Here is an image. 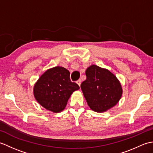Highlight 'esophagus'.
Masks as SVG:
<instances>
[{
  "label": "esophagus",
  "mask_w": 153,
  "mask_h": 153,
  "mask_svg": "<svg viewBox=\"0 0 153 153\" xmlns=\"http://www.w3.org/2000/svg\"><path fill=\"white\" fill-rule=\"evenodd\" d=\"M81 82H82V81H81V79H80L77 80V82H76V83H77V84H78V85H79V87H80V85H81Z\"/></svg>",
  "instance_id": "esophagus-1"
}]
</instances>
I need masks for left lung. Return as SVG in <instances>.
Segmentation results:
<instances>
[{
  "label": "left lung",
  "mask_w": 153,
  "mask_h": 153,
  "mask_svg": "<svg viewBox=\"0 0 153 153\" xmlns=\"http://www.w3.org/2000/svg\"><path fill=\"white\" fill-rule=\"evenodd\" d=\"M85 74L87 78L81 84V89L91 109L102 112L118 103L122 89L114 75L96 65L87 68Z\"/></svg>",
  "instance_id": "1"
}]
</instances>
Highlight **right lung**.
<instances>
[{
    "mask_svg": "<svg viewBox=\"0 0 153 153\" xmlns=\"http://www.w3.org/2000/svg\"><path fill=\"white\" fill-rule=\"evenodd\" d=\"M79 89L76 83L71 82L70 71L56 66L47 70L39 77L33 93L35 99L45 108L60 112L65 108L72 93Z\"/></svg>",
    "mask_w": 153,
    "mask_h": 153,
    "instance_id": "obj_1",
    "label": "right lung"
}]
</instances>
